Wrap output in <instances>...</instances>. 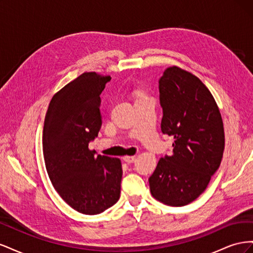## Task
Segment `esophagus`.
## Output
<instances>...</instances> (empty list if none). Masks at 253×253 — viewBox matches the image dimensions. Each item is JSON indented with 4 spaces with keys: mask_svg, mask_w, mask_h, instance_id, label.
I'll list each match as a JSON object with an SVG mask.
<instances>
[{
    "mask_svg": "<svg viewBox=\"0 0 253 253\" xmlns=\"http://www.w3.org/2000/svg\"><path fill=\"white\" fill-rule=\"evenodd\" d=\"M135 158H136L135 156H125L124 160L127 164H132V163L135 162Z\"/></svg>",
    "mask_w": 253,
    "mask_h": 253,
    "instance_id": "obj_1",
    "label": "esophagus"
}]
</instances>
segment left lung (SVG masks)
<instances>
[{
  "mask_svg": "<svg viewBox=\"0 0 253 253\" xmlns=\"http://www.w3.org/2000/svg\"><path fill=\"white\" fill-rule=\"evenodd\" d=\"M162 132L174 138L171 156L160 158L149 178L152 196L168 206L195 201L208 187L225 149L215 99L195 75L168 67L159 80Z\"/></svg>",
  "mask_w": 253,
  "mask_h": 253,
  "instance_id": "left-lung-1",
  "label": "left lung"
}]
</instances>
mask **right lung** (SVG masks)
<instances>
[{"instance_id":"1","label":"right lung","mask_w":253,"mask_h":253,"mask_svg":"<svg viewBox=\"0 0 253 253\" xmlns=\"http://www.w3.org/2000/svg\"><path fill=\"white\" fill-rule=\"evenodd\" d=\"M110 80L83 73L53 95L44 120L43 156L52 186L74 210L89 215L120 197V159L95 156L88 149L101 127L100 94Z\"/></svg>"}]
</instances>
